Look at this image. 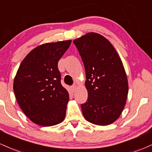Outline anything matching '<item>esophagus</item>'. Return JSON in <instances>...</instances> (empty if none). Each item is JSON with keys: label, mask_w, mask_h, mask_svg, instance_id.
I'll return each mask as SVG.
<instances>
[{"label": "esophagus", "mask_w": 152, "mask_h": 152, "mask_svg": "<svg viewBox=\"0 0 152 152\" xmlns=\"http://www.w3.org/2000/svg\"><path fill=\"white\" fill-rule=\"evenodd\" d=\"M71 88H72V90H73V91H76V89H77V86H76V85H74L73 86H71Z\"/></svg>", "instance_id": "34e87169"}]
</instances>
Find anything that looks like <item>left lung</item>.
<instances>
[{"label":"left lung","mask_w":152,"mask_h":152,"mask_svg":"<svg viewBox=\"0 0 152 152\" xmlns=\"http://www.w3.org/2000/svg\"><path fill=\"white\" fill-rule=\"evenodd\" d=\"M85 67L88 100L81 104L87 121L97 125L112 124L126 104L128 81L121 58L101 34L89 32L74 40Z\"/></svg>","instance_id":"obj_1"}]
</instances>
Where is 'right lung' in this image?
<instances>
[{
  "label": "right lung",
  "mask_w": 152,
  "mask_h": 152,
  "mask_svg": "<svg viewBox=\"0 0 152 152\" xmlns=\"http://www.w3.org/2000/svg\"><path fill=\"white\" fill-rule=\"evenodd\" d=\"M71 40L46 43L32 49L21 62L13 82L20 107L27 118L41 126L57 125L64 120L69 100L61 84L58 61Z\"/></svg>",
  "instance_id": "obj_1"
}]
</instances>
